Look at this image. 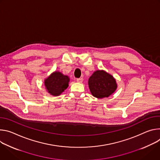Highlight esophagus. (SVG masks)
Segmentation results:
<instances>
[{"instance_id": "1", "label": "esophagus", "mask_w": 160, "mask_h": 160, "mask_svg": "<svg viewBox=\"0 0 160 160\" xmlns=\"http://www.w3.org/2000/svg\"><path fill=\"white\" fill-rule=\"evenodd\" d=\"M77 82H79V83H81L82 81H83V79L82 78H78V79H77Z\"/></svg>"}]
</instances>
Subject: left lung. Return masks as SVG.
<instances>
[{
	"instance_id": "left-lung-1",
	"label": "left lung",
	"mask_w": 160,
	"mask_h": 160,
	"mask_svg": "<svg viewBox=\"0 0 160 160\" xmlns=\"http://www.w3.org/2000/svg\"><path fill=\"white\" fill-rule=\"evenodd\" d=\"M88 86L92 95L97 98L109 97L118 88L116 79L103 70H97L88 79Z\"/></svg>"
}]
</instances>
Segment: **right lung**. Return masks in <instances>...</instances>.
<instances>
[{"label":"right lung","mask_w":160,"mask_h":160,"mask_svg":"<svg viewBox=\"0 0 160 160\" xmlns=\"http://www.w3.org/2000/svg\"><path fill=\"white\" fill-rule=\"evenodd\" d=\"M70 78L59 71L52 72L44 79V84L46 91L52 96L60 95L68 86Z\"/></svg>","instance_id":"obj_1"}]
</instances>
